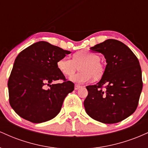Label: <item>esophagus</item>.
Segmentation results:
<instances>
[{
  "label": "esophagus",
  "instance_id": "esophagus-1",
  "mask_svg": "<svg viewBox=\"0 0 148 148\" xmlns=\"http://www.w3.org/2000/svg\"><path fill=\"white\" fill-rule=\"evenodd\" d=\"M81 88V86H79V85H77V84H76L75 86H74V89L75 90H79V88Z\"/></svg>",
  "mask_w": 148,
  "mask_h": 148
}]
</instances>
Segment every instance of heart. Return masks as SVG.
<instances>
[{
  "instance_id": "1",
  "label": "heart",
  "mask_w": 148,
  "mask_h": 148,
  "mask_svg": "<svg viewBox=\"0 0 148 148\" xmlns=\"http://www.w3.org/2000/svg\"><path fill=\"white\" fill-rule=\"evenodd\" d=\"M57 67L64 76H71L79 66L81 71L71 76L69 79L74 83L84 84L92 78L98 80L102 77L105 72L103 64L97 54L86 50L74 53L72 59L62 58L57 61Z\"/></svg>"
}]
</instances>
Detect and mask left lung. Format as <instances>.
Here are the masks:
<instances>
[{"instance_id":"obj_1","label":"left lung","mask_w":148,"mask_h":148,"mask_svg":"<svg viewBox=\"0 0 148 148\" xmlns=\"http://www.w3.org/2000/svg\"><path fill=\"white\" fill-rule=\"evenodd\" d=\"M90 49L101 53L107 64L99 82L86 86L88 95L84 103L85 109L97 121L119 123L132 115L138 106L143 88L139 61L127 46L113 39Z\"/></svg>"}]
</instances>
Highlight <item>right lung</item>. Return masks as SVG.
Segmentation results:
<instances>
[{
  "label": "right lung",
  "instance_id": "1",
  "mask_svg": "<svg viewBox=\"0 0 148 148\" xmlns=\"http://www.w3.org/2000/svg\"><path fill=\"white\" fill-rule=\"evenodd\" d=\"M70 51L38 42L18 53L8 79L12 108L25 120L41 123L55 118L64 98L74 89L57 67V61ZM62 79L61 84L52 82Z\"/></svg>",
  "mask_w": 148,
  "mask_h": 148
}]
</instances>
